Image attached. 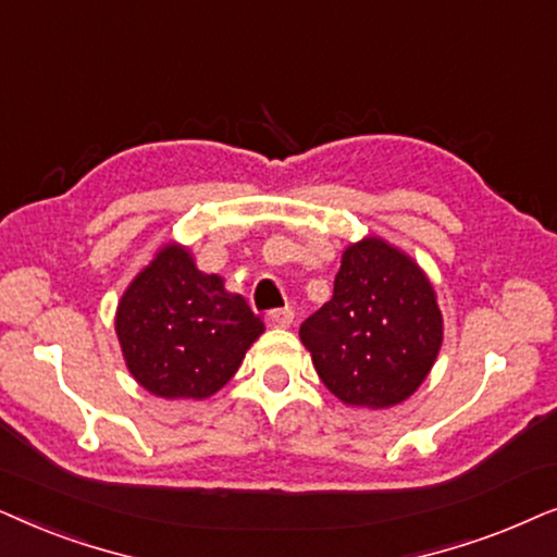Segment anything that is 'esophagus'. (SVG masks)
<instances>
[{
	"mask_svg": "<svg viewBox=\"0 0 557 557\" xmlns=\"http://www.w3.org/2000/svg\"><path fill=\"white\" fill-rule=\"evenodd\" d=\"M293 318H295V313L290 308H277V310H270V313H267V323L274 325V329H287V325L293 323Z\"/></svg>",
	"mask_w": 557,
	"mask_h": 557,
	"instance_id": "1",
	"label": "esophagus"
}]
</instances>
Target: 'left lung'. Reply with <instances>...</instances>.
I'll use <instances>...</instances> for the list:
<instances>
[{
  "label": "left lung",
  "mask_w": 557,
  "mask_h": 557,
  "mask_svg": "<svg viewBox=\"0 0 557 557\" xmlns=\"http://www.w3.org/2000/svg\"><path fill=\"white\" fill-rule=\"evenodd\" d=\"M325 387L344 405L392 407L420 387L443 344V315L425 272L380 236L341 257L333 298L300 325Z\"/></svg>",
  "instance_id": "1"
}]
</instances>
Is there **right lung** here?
<instances>
[{
    "mask_svg": "<svg viewBox=\"0 0 557 557\" xmlns=\"http://www.w3.org/2000/svg\"><path fill=\"white\" fill-rule=\"evenodd\" d=\"M114 325L132 376L165 399L211 397L264 331L249 302L181 244H165L132 280Z\"/></svg>",
    "mask_w": 557,
    "mask_h": 557,
    "instance_id": "right-lung-1",
    "label": "right lung"
}]
</instances>
